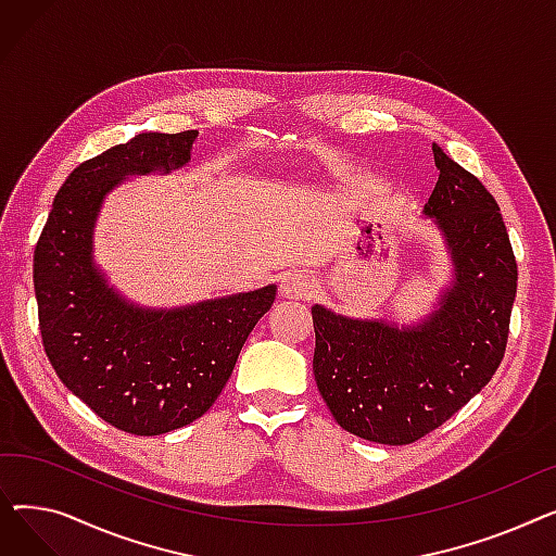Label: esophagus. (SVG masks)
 <instances>
[{"mask_svg": "<svg viewBox=\"0 0 556 556\" xmlns=\"http://www.w3.org/2000/svg\"><path fill=\"white\" fill-rule=\"evenodd\" d=\"M279 288H281V295L293 298V300H302V298L315 295L317 281L306 270H293V273H286L283 275Z\"/></svg>", "mask_w": 556, "mask_h": 556, "instance_id": "1", "label": "esophagus"}]
</instances>
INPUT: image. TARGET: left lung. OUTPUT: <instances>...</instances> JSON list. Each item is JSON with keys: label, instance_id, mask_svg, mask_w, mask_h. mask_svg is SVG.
<instances>
[{"label": "left lung", "instance_id": "1", "mask_svg": "<svg viewBox=\"0 0 556 556\" xmlns=\"http://www.w3.org/2000/svg\"><path fill=\"white\" fill-rule=\"evenodd\" d=\"M440 178L424 214L455 277L417 325L358 319L315 304L313 374L333 419L367 442L403 446L448 421L498 369L516 298V258L498 202L432 143Z\"/></svg>", "mask_w": 556, "mask_h": 556}]
</instances>
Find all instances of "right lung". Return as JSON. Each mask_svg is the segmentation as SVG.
Segmentation results:
<instances>
[{"instance_id": "obj_1", "label": "right lung", "mask_w": 556, "mask_h": 556, "mask_svg": "<svg viewBox=\"0 0 556 556\" xmlns=\"http://www.w3.org/2000/svg\"><path fill=\"white\" fill-rule=\"evenodd\" d=\"M198 130L141 132L76 166L58 191L34 254L47 358L103 421L153 437L210 410L277 286L180 308H143L108 286L92 239L103 198L128 175L191 160Z\"/></svg>"}]
</instances>
